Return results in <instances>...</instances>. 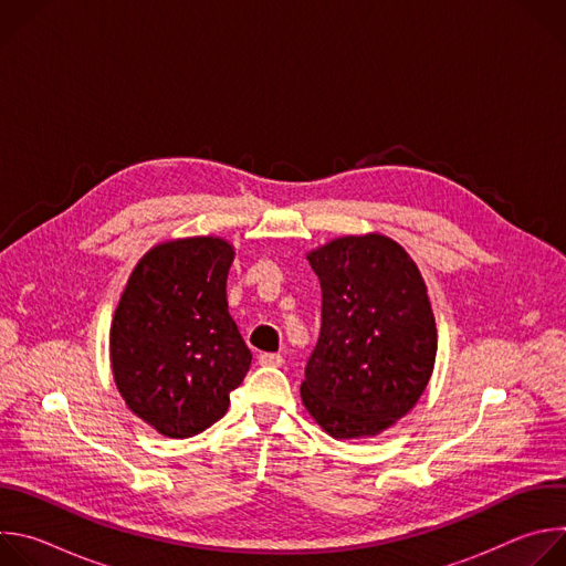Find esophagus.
Here are the masks:
<instances>
[{
  "label": "esophagus",
  "instance_id": "obj_1",
  "mask_svg": "<svg viewBox=\"0 0 566 566\" xmlns=\"http://www.w3.org/2000/svg\"><path fill=\"white\" fill-rule=\"evenodd\" d=\"M284 363V358L280 354H262L260 356V365L264 367H280Z\"/></svg>",
  "mask_w": 566,
  "mask_h": 566
}]
</instances>
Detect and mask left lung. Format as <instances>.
Wrapping results in <instances>:
<instances>
[{
  "mask_svg": "<svg viewBox=\"0 0 566 566\" xmlns=\"http://www.w3.org/2000/svg\"><path fill=\"white\" fill-rule=\"evenodd\" d=\"M308 262L322 289V325L302 402L336 439L376 437L417 406L434 367L423 277L382 234L334 239Z\"/></svg>",
  "mask_w": 566,
  "mask_h": 566,
  "instance_id": "8db88e82",
  "label": "left lung"
}]
</instances>
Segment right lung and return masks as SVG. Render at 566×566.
Returning a JSON list of instances; mask_svg holds the SVG:
<instances>
[{"instance_id": "1", "label": "right lung", "mask_w": 566, "mask_h": 566, "mask_svg": "<svg viewBox=\"0 0 566 566\" xmlns=\"http://www.w3.org/2000/svg\"><path fill=\"white\" fill-rule=\"evenodd\" d=\"M232 247L168 241L134 269L112 322V369L127 408L160 434L188 439L217 423L253 354L228 313Z\"/></svg>"}]
</instances>
